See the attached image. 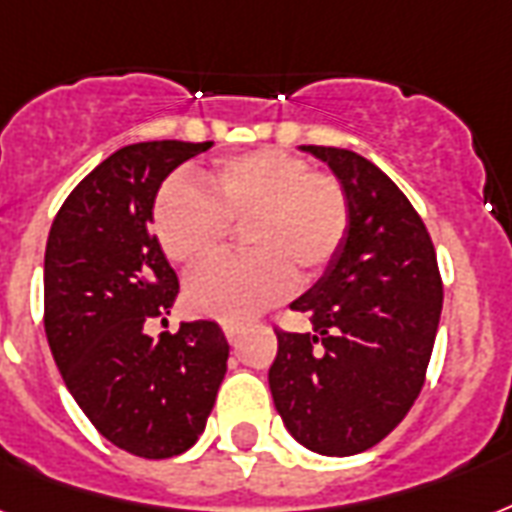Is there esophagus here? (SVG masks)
I'll use <instances>...</instances> for the list:
<instances>
[{"mask_svg":"<svg viewBox=\"0 0 512 512\" xmlns=\"http://www.w3.org/2000/svg\"><path fill=\"white\" fill-rule=\"evenodd\" d=\"M222 330H225V338H228L230 343L239 341V335H241V327L239 325H222Z\"/></svg>","mask_w":512,"mask_h":512,"instance_id":"1","label":"esophagus"}]
</instances>
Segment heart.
Returning <instances> with one entry per match:
<instances>
[{
	"mask_svg": "<svg viewBox=\"0 0 512 512\" xmlns=\"http://www.w3.org/2000/svg\"><path fill=\"white\" fill-rule=\"evenodd\" d=\"M204 190L169 179L152 204V230L171 263H204L225 247L230 225L244 228L247 257H225L187 279L193 314L247 322L314 282L341 252L351 206L343 185L282 150L222 158L204 171Z\"/></svg>",
	"mask_w": 512,
	"mask_h": 512,
	"instance_id": "1",
	"label": "heart"
}]
</instances>
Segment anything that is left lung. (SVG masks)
Returning <instances> with one entry per match:
<instances>
[{
    "label": "left lung",
    "mask_w": 512,
    "mask_h": 512,
    "mask_svg": "<svg viewBox=\"0 0 512 512\" xmlns=\"http://www.w3.org/2000/svg\"><path fill=\"white\" fill-rule=\"evenodd\" d=\"M349 195L346 241L292 311L311 333L276 330L268 384L284 427L322 456L368 451L419 397L438 333L443 284L424 222L403 190L351 150L300 147Z\"/></svg>",
    "instance_id": "1"
}]
</instances>
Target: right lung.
<instances>
[{
    "mask_svg": "<svg viewBox=\"0 0 512 512\" xmlns=\"http://www.w3.org/2000/svg\"><path fill=\"white\" fill-rule=\"evenodd\" d=\"M209 147L163 139L112 152L69 193L45 247V333L66 389L109 443L144 459L201 438L228 370L217 322H182L158 341L144 333L179 292L150 230L155 195Z\"/></svg>",
    "mask_w": 512,
    "mask_h": 512,
    "instance_id": "add662e5",
    "label": "right lung"
}]
</instances>
